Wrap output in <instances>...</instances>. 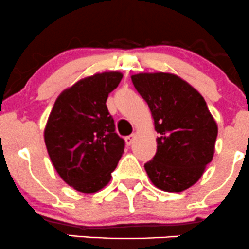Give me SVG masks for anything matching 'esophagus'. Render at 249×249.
I'll list each match as a JSON object with an SVG mask.
<instances>
[{"mask_svg": "<svg viewBox=\"0 0 249 249\" xmlns=\"http://www.w3.org/2000/svg\"><path fill=\"white\" fill-rule=\"evenodd\" d=\"M135 139H136V135L132 134V135H130V136H127L126 139H125V142H126L127 145H131L132 143H134Z\"/></svg>", "mask_w": 249, "mask_h": 249, "instance_id": "34e87169", "label": "esophagus"}]
</instances>
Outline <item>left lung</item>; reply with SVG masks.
Returning <instances> with one entry per match:
<instances>
[{"label": "left lung", "instance_id": "1", "mask_svg": "<svg viewBox=\"0 0 249 249\" xmlns=\"http://www.w3.org/2000/svg\"><path fill=\"white\" fill-rule=\"evenodd\" d=\"M134 87L149 106L158 149L144 169L153 184L179 193L200 179L212 161L217 123L197 90L171 73H139Z\"/></svg>", "mask_w": 249, "mask_h": 249}]
</instances>
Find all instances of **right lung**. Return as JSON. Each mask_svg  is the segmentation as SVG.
I'll use <instances>...</instances> for the list:
<instances>
[{
	"label": "right lung",
	"mask_w": 249,
	"mask_h": 249,
	"mask_svg": "<svg viewBox=\"0 0 249 249\" xmlns=\"http://www.w3.org/2000/svg\"><path fill=\"white\" fill-rule=\"evenodd\" d=\"M122 78L119 72H104L80 79L60 94L48 118V154L60 177L78 192L102 189L124 152L125 141L106 106Z\"/></svg>",
	"instance_id": "1"
}]
</instances>
